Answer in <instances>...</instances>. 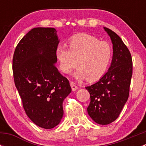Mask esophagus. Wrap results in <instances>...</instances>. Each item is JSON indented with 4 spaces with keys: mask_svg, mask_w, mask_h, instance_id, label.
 <instances>
[{
    "mask_svg": "<svg viewBox=\"0 0 146 146\" xmlns=\"http://www.w3.org/2000/svg\"><path fill=\"white\" fill-rule=\"evenodd\" d=\"M70 86H71L72 90H73V91H76V90L78 89V86H77V85H76V84L74 82L70 81Z\"/></svg>",
    "mask_w": 146,
    "mask_h": 146,
    "instance_id": "esophagus-1",
    "label": "esophagus"
}]
</instances>
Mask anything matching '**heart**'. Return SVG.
Instances as JSON below:
<instances>
[{"instance_id": "obj_1", "label": "heart", "mask_w": 146, "mask_h": 146, "mask_svg": "<svg viewBox=\"0 0 146 146\" xmlns=\"http://www.w3.org/2000/svg\"><path fill=\"white\" fill-rule=\"evenodd\" d=\"M68 46H58L56 50V57L64 73H68L78 62L80 67L73 73L76 78H86L88 81H95L104 76L112 58V48L108 42L82 34L70 39Z\"/></svg>"}]
</instances>
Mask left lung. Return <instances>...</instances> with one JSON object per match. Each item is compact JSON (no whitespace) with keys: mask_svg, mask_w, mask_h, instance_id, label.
I'll return each mask as SVG.
<instances>
[{"mask_svg":"<svg viewBox=\"0 0 146 146\" xmlns=\"http://www.w3.org/2000/svg\"><path fill=\"white\" fill-rule=\"evenodd\" d=\"M104 28L113 44L111 66L99 81L85 88L90 95L88 114L96 123L107 125L118 118L129 98L133 62L121 39L109 28Z\"/></svg>","mask_w":146,"mask_h":146,"instance_id":"8db88e82","label":"left lung"}]
</instances>
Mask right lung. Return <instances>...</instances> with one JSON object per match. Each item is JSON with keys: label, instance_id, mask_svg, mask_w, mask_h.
<instances>
[{"label": "right lung", "instance_id": "right-lung-1", "mask_svg": "<svg viewBox=\"0 0 146 146\" xmlns=\"http://www.w3.org/2000/svg\"><path fill=\"white\" fill-rule=\"evenodd\" d=\"M58 42L54 28H34L20 41L13 58L15 85L26 114L46 129L60 123L63 102L71 92L55 64Z\"/></svg>", "mask_w": 146, "mask_h": 146}]
</instances>
